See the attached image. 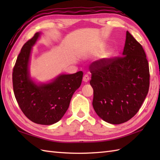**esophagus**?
<instances>
[{"label": "esophagus", "mask_w": 160, "mask_h": 160, "mask_svg": "<svg viewBox=\"0 0 160 160\" xmlns=\"http://www.w3.org/2000/svg\"><path fill=\"white\" fill-rule=\"evenodd\" d=\"M89 79H90V78H89V76L88 74H85L84 76V77H83V81L84 82H87L89 80Z\"/></svg>", "instance_id": "esophagus-1"}]
</instances>
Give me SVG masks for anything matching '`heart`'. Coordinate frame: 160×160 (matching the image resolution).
I'll use <instances>...</instances> for the list:
<instances>
[{"label": "heart", "instance_id": "heart-1", "mask_svg": "<svg viewBox=\"0 0 160 160\" xmlns=\"http://www.w3.org/2000/svg\"><path fill=\"white\" fill-rule=\"evenodd\" d=\"M111 52H108L105 53L104 56H105V57H108V56H109L111 55Z\"/></svg>", "mask_w": 160, "mask_h": 160}]
</instances>
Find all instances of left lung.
Returning a JSON list of instances; mask_svg holds the SVG:
<instances>
[{"instance_id":"1","label":"left lung","mask_w":160,"mask_h":160,"mask_svg":"<svg viewBox=\"0 0 160 160\" xmlns=\"http://www.w3.org/2000/svg\"><path fill=\"white\" fill-rule=\"evenodd\" d=\"M89 70L98 116L120 124L138 113L148 92L150 73L143 47L130 33L127 32L122 56L94 61Z\"/></svg>"}]
</instances>
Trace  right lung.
<instances>
[{"label": "right lung", "mask_w": 160, "mask_h": 160, "mask_svg": "<svg viewBox=\"0 0 160 160\" xmlns=\"http://www.w3.org/2000/svg\"><path fill=\"white\" fill-rule=\"evenodd\" d=\"M39 36L36 33L22 47L13 69V89L19 107L29 120L50 125L66 113L73 94L82 83L83 72L62 74L52 82L36 85L29 78L28 64L32 47Z\"/></svg>", "instance_id": "right-lung-1"}]
</instances>
